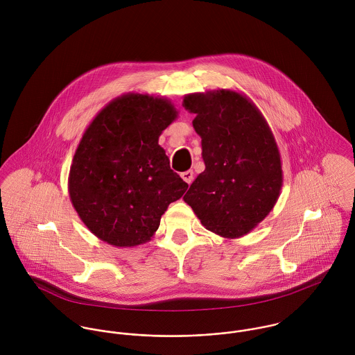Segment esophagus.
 Segmentation results:
<instances>
[{
  "instance_id": "34e87169",
  "label": "esophagus",
  "mask_w": 355,
  "mask_h": 355,
  "mask_svg": "<svg viewBox=\"0 0 355 355\" xmlns=\"http://www.w3.org/2000/svg\"><path fill=\"white\" fill-rule=\"evenodd\" d=\"M182 179L187 183V184H191L193 183V179H194V172L190 169V171H186L182 173Z\"/></svg>"
}]
</instances>
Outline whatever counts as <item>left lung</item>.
<instances>
[{
    "label": "left lung",
    "mask_w": 355,
    "mask_h": 355,
    "mask_svg": "<svg viewBox=\"0 0 355 355\" xmlns=\"http://www.w3.org/2000/svg\"><path fill=\"white\" fill-rule=\"evenodd\" d=\"M196 114L205 171L183 197L206 230L241 238L269 214L283 186L277 144L265 117L250 98L234 90L184 96Z\"/></svg>",
    "instance_id": "left-lung-1"
}]
</instances>
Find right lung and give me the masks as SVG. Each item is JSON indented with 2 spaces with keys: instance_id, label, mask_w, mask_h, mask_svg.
Instances as JSON below:
<instances>
[{
  "instance_id": "right-lung-1",
  "label": "right lung",
  "mask_w": 355,
  "mask_h": 355,
  "mask_svg": "<svg viewBox=\"0 0 355 355\" xmlns=\"http://www.w3.org/2000/svg\"><path fill=\"white\" fill-rule=\"evenodd\" d=\"M178 117L164 97L128 93L109 102L86 128L73 155L68 193L78 216L102 242H149L169 203L189 184L158 145Z\"/></svg>"
}]
</instances>
